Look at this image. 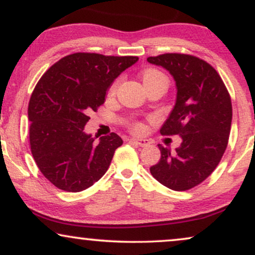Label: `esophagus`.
<instances>
[{
	"mask_svg": "<svg viewBox=\"0 0 255 255\" xmlns=\"http://www.w3.org/2000/svg\"><path fill=\"white\" fill-rule=\"evenodd\" d=\"M130 142H132V144H134L137 146H140V147H146V146L149 145V141L146 140V139H134V138H132V139H130Z\"/></svg>",
	"mask_w": 255,
	"mask_h": 255,
	"instance_id": "34e87169",
	"label": "esophagus"
}]
</instances>
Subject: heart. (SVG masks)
<instances>
[{
  "mask_svg": "<svg viewBox=\"0 0 255 255\" xmlns=\"http://www.w3.org/2000/svg\"><path fill=\"white\" fill-rule=\"evenodd\" d=\"M161 79L167 80L166 76L163 75L162 73L155 71V69H147V71H145L144 73H142V81H144V85H148V83L154 82V81H156V80H161ZM117 87H118V81H116L113 86H111L109 93L114 94L115 92H116ZM140 128H141L140 125H137V127H135V130H140Z\"/></svg>",
  "mask_w": 255,
  "mask_h": 255,
  "instance_id": "obj_1",
  "label": "heart"
}]
</instances>
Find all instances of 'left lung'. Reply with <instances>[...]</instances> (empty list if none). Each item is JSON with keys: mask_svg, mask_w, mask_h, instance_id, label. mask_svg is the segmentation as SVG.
<instances>
[{"mask_svg": "<svg viewBox=\"0 0 255 255\" xmlns=\"http://www.w3.org/2000/svg\"><path fill=\"white\" fill-rule=\"evenodd\" d=\"M173 76L176 101L161 134H179L175 152L158 145L161 158L149 172L163 186L183 191L194 188L214 172L224 154L232 122V104L216 69L193 55L166 53L149 57Z\"/></svg>", "mask_w": 255, "mask_h": 255, "instance_id": "left-lung-1", "label": "left lung"}]
</instances>
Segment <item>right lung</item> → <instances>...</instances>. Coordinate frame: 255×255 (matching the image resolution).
<instances>
[{
	"label": "right lung",
	"instance_id": "right-lung-1",
	"mask_svg": "<svg viewBox=\"0 0 255 255\" xmlns=\"http://www.w3.org/2000/svg\"><path fill=\"white\" fill-rule=\"evenodd\" d=\"M137 61L138 57L74 53L38 81L27 109L31 152L43 175L59 189L79 193L109 168L123 140L113 132L95 141L85 125L89 113L104 103L115 79Z\"/></svg>",
	"mask_w": 255,
	"mask_h": 255
}]
</instances>
